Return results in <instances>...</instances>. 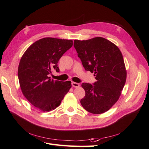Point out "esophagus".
I'll list each match as a JSON object with an SVG mask.
<instances>
[{"label": "esophagus", "instance_id": "1", "mask_svg": "<svg viewBox=\"0 0 149 149\" xmlns=\"http://www.w3.org/2000/svg\"><path fill=\"white\" fill-rule=\"evenodd\" d=\"M72 86L74 88H79V84L78 83H75V82H72L71 83Z\"/></svg>", "mask_w": 149, "mask_h": 149}]
</instances>
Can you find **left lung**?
Returning <instances> with one entry per match:
<instances>
[{
	"instance_id": "1",
	"label": "left lung",
	"mask_w": 149,
	"mask_h": 149,
	"mask_svg": "<svg viewBox=\"0 0 149 149\" xmlns=\"http://www.w3.org/2000/svg\"><path fill=\"white\" fill-rule=\"evenodd\" d=\"M74 47L85 70L94 73L96 81L83 83L84 109L94 114L107 111L118 101L127 78L124 58L119 48L104 38L74 40Z\"/></svg>"
}]
</instances>
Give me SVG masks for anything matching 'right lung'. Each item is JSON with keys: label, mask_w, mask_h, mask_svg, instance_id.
Instances as JSON below:
<instances>
[{"label": "right lung", "mask_w": 149, "mask_h": 149, "mask_svg": "<svg viewBox=\"0 0 149 149\" xmlns=\"http://www.w3.org/2000/svg\"><path fill=\"white\" fill-rule=\"evenodd\" d=\"M73 46V40L46 37L34 42L22 55L18 77L22 93L31 105L43 112L55 109L71 88L70 81L51 79L63 55Z\"/></svg>", "instance_id": "1"}]
</instances>
